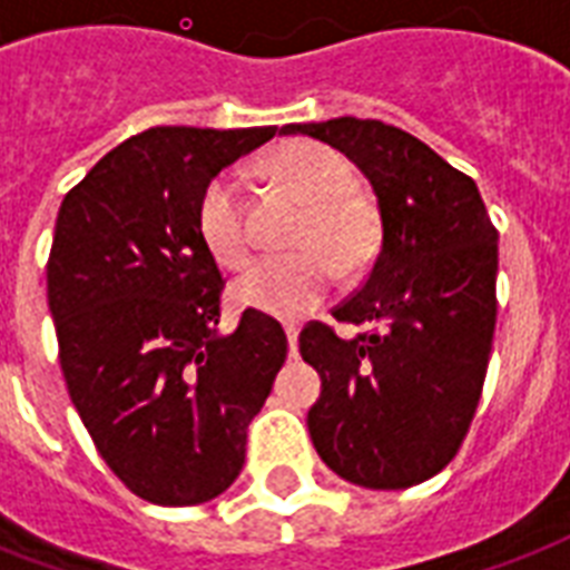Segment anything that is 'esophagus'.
Segmentation results:
<instances>
[{
	"label": "esophagus",
	"instance_id": "obj_1",
	"mask_svg": "<svg viewBox=\"0 0 570 570\" xmlns=\"http://www.w3.org/2000/svg\"><path fill=\"white\" fill-rule=\"evenodd\" d=\"M286 343H289V357L298 355V328L295 325H286Z\"/></svg>",
	"mask_w": 570,
	"mask_h": 570
}]
</instances>
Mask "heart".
Returning <instances> with one entry per match:
<instances>
[{"label": "heart", "instance_id": "obj_1", "mask_svg": "<svg viewBox=\"0 0 570 570\" xmlns=\"http://www.w3.org/2000/svg\"><path fill=\"white\" fill-rule=\"evenodd\" d=\"M266 174L304 204L293 245L284 257L257 259L230 286L236 307L259 311L277 320L311 313L337 284V263L361 272L379 250V213L373 200L352 189L346 156L316 141H293L268 156ZM197 230L206 250L222 266L248 259L250 233L239 180L218 174L197 204Z\"/></svg>", "mask_w": 570, "mask_h": 570}]
</instances>
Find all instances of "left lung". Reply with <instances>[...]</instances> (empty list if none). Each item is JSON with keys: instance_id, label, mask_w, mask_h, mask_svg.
<instances>
[{"instance_id": "obj_1", "label": "left lung", "mask_w": 570, "mask_h": 570, "mask_svg": "<svg viewBox=\"0 0 570 570\" xmlns=\"http://www.w3.org/2000/svg\"><path fill=\"white\" fill-rule=\"evenodd\" d=\"M361 168L379 200L381 248L334 320L370 325L298 337L322 393L307 411L320 459L352 485L399 491L441 473L476 414L497 322V230L476 183L381 120L286 124Z\"/></svg>"}]
</instances>
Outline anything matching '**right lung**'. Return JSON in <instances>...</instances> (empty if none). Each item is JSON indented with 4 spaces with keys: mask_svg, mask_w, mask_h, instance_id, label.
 Listing matches in <instances>:
<instances>
[{
    "mask_svg": "<svg viewBox=\"0 0 570 570\" xmlns=\"http://www.w3.org/2000/svg\"><path fill=\"white\" fill-rule=\"evenodd\" d=\"M277 127H154L67 191L47 263L67 393L102 461L147 503L197 505L236 482L248 423L286 361L257 311L230 334L222 272L197 230L218 174Z\"/></svg>",
    "mask_w": 570,
    "mask_h": 570,
    "instance_id": "1",
    "label": "right lung"
}]
</instances>
